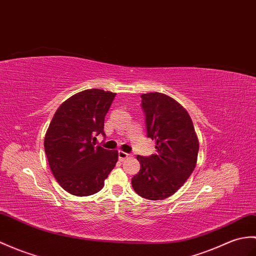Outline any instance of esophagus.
Masks as SVG:
<instances>
[{
  "label": "esophagus",
  "instance_id": "1",
  "mask_svg": "<svg viewBox=\"0 0 256 256\" xmlns=\"http://www.w3.org/2000/svg\"><path fill=\"white\" fill-rule=\"evenodd\" d=\"M128 157H130L128 154L124 152H122V150H118V159H120L121 162H123V160H126V159L128 158Z\"/></svg>",
  "mask_w": 256,
  "mask_h": 256
}]
</instances>
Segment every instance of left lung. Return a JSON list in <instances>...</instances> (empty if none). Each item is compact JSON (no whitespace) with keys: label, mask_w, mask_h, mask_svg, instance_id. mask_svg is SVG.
<instances>
[{"label":"left lung","mask_w":256,"mask_h":256,"mask_svg":"<svg viewBox=\"0 0 256 256\" xmlns=\"http://www.w3.org/2000/svg\"><path fill=\"white\" fill-rule=\"evenodd\" d=\"M147 136L155 140L156 154L138 156L140 170L132 179L134 191L144 198H168L179 190L195 169L198 138L192 118L176 100L162 92L142 96Z\"/></svg>","instance_id":"left-lung-1"}]
</instances>
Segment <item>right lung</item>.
Returning a JSON list of instances; mask_svg holds the SVG:
<instances>
[{"label": "right lung", "mask_w": 256, "mask_h": 256, "mask_svg": "<svg viewBox=\"0 0 256 256\" xmlns=\"http://www.w3.org/2000/svg\"><path fill=\"white\" fill-rule=\"evenodd\" d=\"M116 97L102 89H86L58 106L46 130L44 152L51 172L65 191L75 196L99 192L118 162V150L94 146L104 116Z\"/></svg>", "instance_id": "add662e5"}]
</instances>
